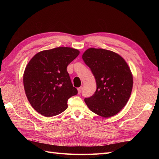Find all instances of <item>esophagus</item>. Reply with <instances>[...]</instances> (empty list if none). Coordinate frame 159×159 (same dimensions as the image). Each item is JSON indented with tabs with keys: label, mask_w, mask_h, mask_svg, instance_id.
Masks as SVG:
<instances>
[{
	"label": "esophagus",
	"mask_w": 159,
	"mask_h": 159,
	"mask_svg": "<svg viewBox=\"0 0 159 159\" xmlns=\"http://www.w3.org/2000/svg\"><path fill=\"white\" fill-rule=\"evenodd\" d=\"M81 90H82V88H81V87H80V88H78V91L79 94L81 92Z\"/></svg>",
	"instance_id": "34e87169"
}]
</instances>
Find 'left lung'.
<instances>
[{"label": "left lung", "mask_w": 159, "mask_h": 159, "mask_svg": "<svg viewBox=\"0 0 159 159\" xmlns=\"http://www.w3.org/2000/svg\"><path fill=\"white\" fill-rule=\"evenodd\" d=\"M82 58L93 74L97 89L84 101L91 111L108 118L117 114L127 104L133 88V75L123 57L112 51L88 49Z\"/></svg>", "instance_id": "1"}]
</instances>
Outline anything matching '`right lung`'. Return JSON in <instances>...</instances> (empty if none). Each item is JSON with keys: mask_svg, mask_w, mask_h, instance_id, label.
Instances as JSON below:
<instances>
[{"mask_svg": "<svg viewBox=\"0 0 159 159\" xmlns=\"http://www.w3.org/2000/svg\"><path fill=\"white\" fill-rule=\"evenodd\" d=\"M79 54L76 49L58 47L37 53L28 62L24 72V88L38 113L49 117L68 108V99L78 90L73 87L67 66Z\"/></svg>", "mask_w": 159, "mask_h": 159, "instance_id": "1", "label": "right lung"}]
</instances>
